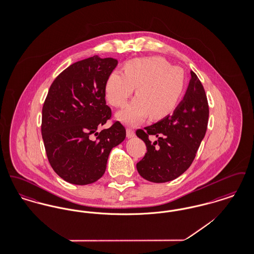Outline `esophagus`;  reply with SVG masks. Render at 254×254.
<instances>
[{
  "label": "esophagus",
  "mask_w": 254,
  "mask_h": 254,
  "mask_svg": "<svg viewBox=\"0 0 254 254\" xmlns=\"http://www.w3.org/2000/svg\"><path fill=\"white\" fill-rule=\"evenodd\" d=\"M134 135H135V132H134V130H133L132 128L127 127V138H132V137H134Z\"/></svg>",
  "instance_id": "34e87169"
}]
</instances>
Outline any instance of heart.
I'll list each match as a JSON object with an SVG mask.
<instances>
[{"mask_svg": "<svg viewBox=\"0 0 254 254\" xmlns=\"http://www.w3.org/2000/svg\"><path fill=\"white\" fill-rule=\"evenodd\" d=\"M124 68L125 73H110L105 86L107 98L115 108L125 107L137 87V97L117 114L120 121L135 125L149 114L152 119H161L176 108L186 86V75L181 67L153 56L128 61Z\"/></svg>", "mask_w": 254, "mask_h": 254, "instance_id": "1", "label": "heart"}]
</instances>
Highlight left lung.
<instances>
[{
    "label": "left lung",
    "mask_w": 254,
    "mask_h": 254,
    "mask_svg": "<svg viewBox=\"0 0 254 254\" xmlns=\"http://www.w3.org/2000/svg\"><path fill=\"white\" fill-rule=\"evenodd\" d=\"M190 74L186 95L173 114L145 129L136 130L146 146L145 156L136 168L147 181L165 183L179 177L192 164L205 137L208 103L201 81L193 71ZM150 134L158 137L155 142L149 140Z\"/></svg>",
    "instance_id": "obj_1"
}]
</instances>
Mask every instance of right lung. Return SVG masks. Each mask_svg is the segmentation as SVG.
<instances>
[{
    "instance_id": "add662e5",
    "label": "right lung",
    "mask_w": 254,
    "mask_h": 254,
    "mask_svg": "<svg viewBox=\"0 0 254 254\" xmlns=\"http://www.w3.org/2000/svg\"><path fill=\"white\" fill-rule=\"evenodd\" d=\"M117 64L98 55L76 62L49 87L41 131L49 164L64 181L83 186L99 180L112 147L126 138L119 121L98 131L112 117L105 86Z\"/></svg>"
}]
</instances>
